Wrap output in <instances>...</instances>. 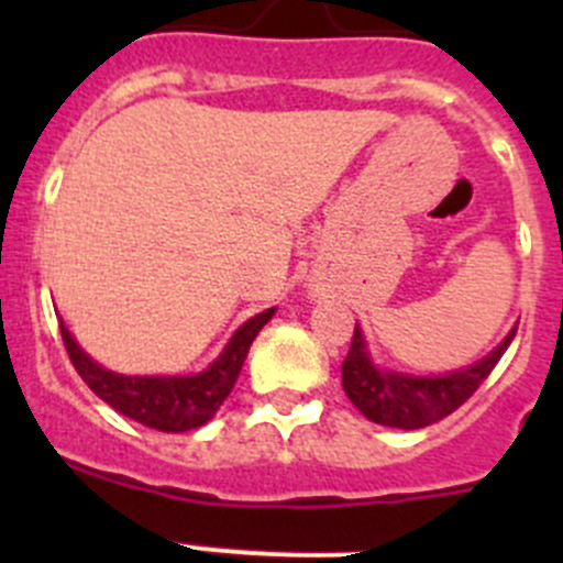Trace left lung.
<instances>
[{
  "instance_id": "left-lung-1",
  "label": "left lung",
  "mask_w": 563,
  "mask_h": 563,
  "mask_svg": "<svg viewBox=\"0 0 563 563\" xmlns=\"http://www.w3.org/2000/svg\"><path fill=\"white\" fill-rule=\"evenodd\" d=\"M515 332L518 327L485 360L474 362L463 371H452L446 376H406V373L382 371L373 365L362 329L356 327L351 349L343 360V389L371 422L400 430L428 428V424L450 417L479 389V384L490 376L504 351L509 349Z\"/></svg>"
}]
</instances>
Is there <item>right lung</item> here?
I'll use <instances>...</instances> for the list:
<instances>
[{
	"label": "right lung",
	"mask_w": 563,
	"mask_h": 563,
	"mask_svg": "<svg viewBox=\"0 0 563 563\" xmlns=\"http://www.w3.org/2000/svg\"><path fill=\"white\" fill-rule=\"evenodd\" d=\"M272 316H275V308L242 323L223 349V354L196 376H119V373L98 365L92 356H87V351H81V345L73 340L65 323L59 329L73 367L100 400L152 430L185 433V430L201 428L218 413V408L223 406V400L231 395L236 378H240L250 343Z\"/></svg>",
	"instance_id": "obj_1"
}]
</instances>
